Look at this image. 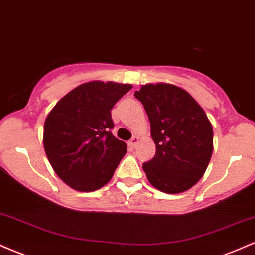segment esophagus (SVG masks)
Wrapping results in <instances>:
<instances>
[{
  "label": "esophagus",
  "instance_id": "esophagus-1",
  "mask_svg": "<svg viewBox=\"0 0 255 255\" xmlns=\"http://www.w3.org/2000/svg\"><path fill=\"white\" fill-rule=\"evenodd\" d=\"M139 141H140V139H139V136H133L131 137V139L129 140V141H128V146H129V147H131V148H135L136 147V145L139 144Z\"/></svg>",
  "mask_w": 255,
  "mask_h": 255
}]
</instances>
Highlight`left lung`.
<instances>
[{"label":"left lung","mask_w":255,"mask_h":255,"mask_svg":"<svg viewBox=\"0 0 255 255\" xmlns=\"http://www.w3.org/2000/svg\"><path fill=\"white\" fill-rule=\"evenodd\" d=\"M151 124L156 156L142 165L158 191L177 194L203 177L213 151V130L198 102L172 84H146L134 92Z\"/></svg>","instance_id":"left-lung-1"}]
</instances>
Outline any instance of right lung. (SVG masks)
<instances>
[{"label": "right lung", "mask_w": 255, "mask_h": 255, "mask_svg": "<svg viewBox=\"0 0 255 255\" xmlns=\"http://www.w3.org/2000/svg\"><path fill=\"white\" fill-rule=\"evenodd\" d=\"M130 84L93 80L57 102L44 122L43 144L57 176L79 192H93L113 177L127 152L116 139L110 110Z\"/></svg>", "instance_id": "obj_1"}]
</instances>
